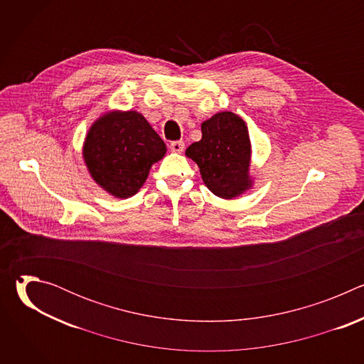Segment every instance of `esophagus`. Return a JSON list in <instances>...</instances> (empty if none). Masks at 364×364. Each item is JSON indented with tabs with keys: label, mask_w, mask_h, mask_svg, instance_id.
<instances>
[{
	"label": "esophagus",
	"mask_w": 364,
	"mask_h": 364,
	"mask_svg": "<svg viewBox=\"0 0 364 364\" xmlns=\"http://www.w3.org/2000/svg\"><path fill=\"white\" fill-rule=\"evenodd\" d=\"M170 149L173 152H183L184 151V142L183 141H173L170 144Z\"/></svg>",
	"instance_id": "esophagus-1"
}]
</instances>
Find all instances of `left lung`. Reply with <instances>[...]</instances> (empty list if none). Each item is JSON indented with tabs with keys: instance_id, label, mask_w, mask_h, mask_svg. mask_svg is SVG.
<instances>
[{
	"instance_id": "obj_1",
	"label": "left lung",
	"mask_w": 364,
	"mask_h": 364,
	"mask_svg": "<svg viewBox=\"0 0 364 364\" xmlns=\"http://www.w3.org/2000/svg\"><path fill=\"white\" fill-rule=\"evenodd\" d=\"M200 168L203 183L220 198H235L253 187L252 145L246 122L230 111L215 114L201 124V139L186 149Z\"/></svg>"
}]
</instances>
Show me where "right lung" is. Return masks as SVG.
<instances>
[{"label": "right lung", "instance_id": "obj_1", "mask_svg": "<svg viewBox=\"0 0 364 364\" xmlns=\"http://www.w3.org/2000/svg\"><path fill=\"white\" fill-rule=\"evenodd\" d=\"M167 146L136 111H108L89 128L83 161L93 181L117 198H128L144 186L152 164Z\"/></svg>", "mask_w": 364, "mask_h": 364}]
</instances>
